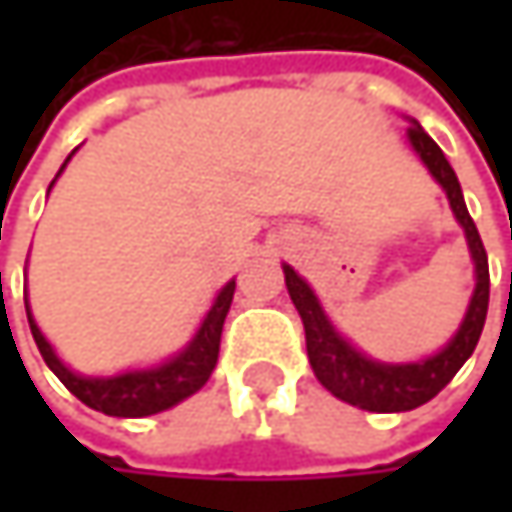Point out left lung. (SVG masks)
Wrapping results in <instances>:
<instances>
[{"label":"left lung","instance_id":"obj_1","mask_svg":"<svg viewBox=\"0 0 512 512\" xmlns=\"http://www.w3.org/2000/svg\"><path fill=\"white\" fill-rule=\"evenodd\" d=\"M409 142L418 151V156L427 162L430 174L445 186L451 207L465 228V240H468V249L474 257V272H477V287H474L468 314L462 320L460 332L442 353H436L427 361H415V364H382V361L361 356L329 326L311 287L290 266H284V281H287L290 299L305 326V347H308V361L314 367V376L338 400L353 403L367 412H409V409L433 400L457 376L465 358L474 353L483 323H486V308H489V260H486L483 240L474 228V219L465 210L460 180H457L451 162L442 154V148L418 124L409 127Z\"/></svg>","mask_w":512,"mask_h":512}]
</instances>
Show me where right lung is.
<instances>
[{
	"label": "right lung",
	"mask_w": 512,
	"mask_h": 512,
	"mask_svg": "<svg viewBox=\"0 0 512 512\" xmlns=\"http://www.w3.org/2000/svg\"><path fill=\"white\" fill-rule=\"evenodd\" d=\"M234 287L237 281H228L222 287V293L216 296L210 314L204 317L198 335L192 338V344L174 356L168 364L154 367V370H133V373H121V376H109V379H85L70 373L58 356L52 353L47 338L41 335V329L35 326L29 308V329L32 338L41 350V356L47 361L52 373L61 379V385L79 397L85 406L103 412V415H115V418H145L156 415L180 400H186L189 394H195L213 373L216 361H219V341H222V326L234 299Z\"/></svg>",
	"instance_id": "1"
}]
</instances>
